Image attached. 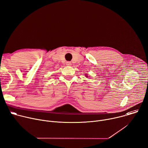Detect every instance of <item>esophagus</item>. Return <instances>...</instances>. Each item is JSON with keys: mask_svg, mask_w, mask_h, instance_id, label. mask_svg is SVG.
Here are the masks:
<instances>
[{"mask_svg": "<svg viewBox=\"0 0 148 148\" xmlns=\"http://www.w3.org/2000/svg\"><path fill=\"white\" fill-rule=\"evenodd\" d=\"M71 64H72V63L71 62H66V65L67 66H71Z\"/></svg>", "mask_w": 148, "mask_h": 148, "instance_id": "esophagus-1", "label": "esophagus"}]
</instances>
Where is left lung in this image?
Instances as JSON below:
<instances>
[{
	"label": "left lung",
	"instance_id": "left-lung-1",
	"mask_svg": "<svg viewBox=\"0 0 148 148\" xmlns=\"http://www.w3.org/2000/svg\"><path fill=\"white\" fill-rule=\"evenodd\" d=\"M86 77H88V76H86Z\"/></svg>",
	"mask_w": 148,
	"mask_h": 148
}]
</instances>
